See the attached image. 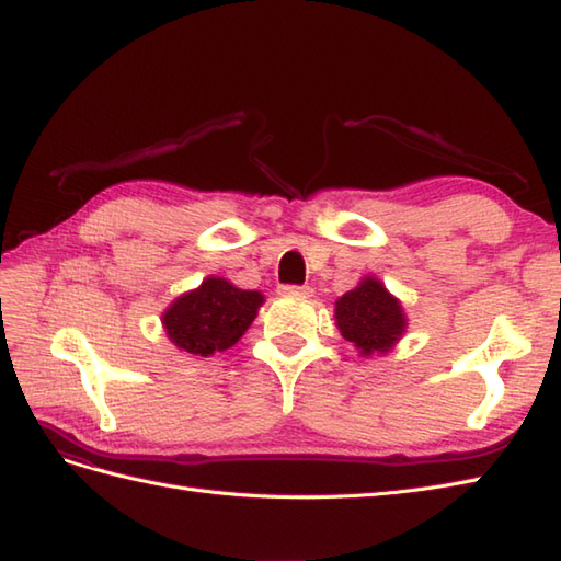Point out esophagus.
Instances as JSON below:
<instances>
[{
	"label": "esophagus",
	"instance_id": "1",
	"mask_svg": "<svg viewBox=\"0 0 561 561\" xmlns=\"http://www.w3.org/2000/svg\"><path fill=\"white\" fill-rule=\"evenodd\" d=\"M279 294H284V296H311L313 289L311 287H296V284H282Z\"/></svg>",
	"mask_w": 561,
	"mask_h": 561
}]
</instances>
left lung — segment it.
Returning a JSON list of instances; mask_svg holds the SVG:
<instances>
[{
  "mask_svg": "<svg viewBox=\"0 0 561 561\" xmlns=\"http://www.w3.org/2000/svg\"><path fill=\"white\" fill-rule=\"evenodd\" d=\"M335 325L362 357L383 355L401 340L405 313L379 279L365 277L335 301Z\"/></svg>",
  "mask_w": 561,
  "mask_h": 561,
  "instance_id": "1",
  "label": "left lung"
}]
</instances>
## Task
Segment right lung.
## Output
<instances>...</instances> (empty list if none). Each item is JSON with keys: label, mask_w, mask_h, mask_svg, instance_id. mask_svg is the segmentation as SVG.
<instances>
[{"label": "right lung", "mask_w": 561, "mask_h": 561, "mask_svg": "<svg viewBox=\"0 0 561 561\" xmlns=\"http://www.w3.org/2000/svg\"><path fill=\"white\" fill-rule=\"evenodd\" d=\"M265 301L260 291L238 289L224 277H208L199 289L182 294L162 313L168 337L182 353L211 357L233 347L255 321Z\"/></svg>", "instance_id": "add662e5"}]
</instances>
